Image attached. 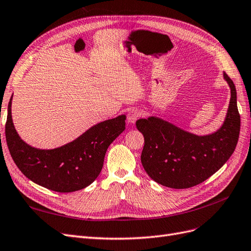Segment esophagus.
Instances as JSON below:
<instances>
[{"instance_id":"34e87169","label":"esophagus","mask_w":251,"mask_h":251,"mask_svg":"<svg viewBox=\"0 0 251 251\" xmlns=\"http://www.w3.org/2000/svg\"><path fill=\"white\" fill-rule=\"evenodd\" d=\"M140 111L137 110V109H132V110H130L128 112V115H127V121H128V123H130V124H134L135 123V121L139 119V117H140Z\"/></svg>"}]
</instances>
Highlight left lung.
Segmentation results:
<instances>
[{
  "mask_svg": "<svg viewBox=\"0 0 251 251\" xmlns=\"http://www.w3.org/2000/svg\"><path fill=\"white\" fill-rule=\"evenodd\" d=\"M230 88L227 112L219 129L197 135L161 118L150 116L136 121L145 145L141 161L150 178L172 189H188L206 180L229 159L240 134L237 91L223 73Z\"/></svg>",
  "mask_w": 251,
  "mask_h": 251,
  "instance_id": "left-lung-1",
  "label": "left lung"
}]
</instances>
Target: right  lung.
Instances as JSON below:
<instances>
[{
	"label": "right lung",
	"mask_w": 251,
	"mask_h": 251,
	"mask_svg": "<svg viewBox=\"0 0 251 251\" xmlns=\"http://www.w3.org/2000/svg\"><path fill=\"white\" fill-rule=\"evenodd\" d=\"M8 103L6 142L15 165L27 178L51 191L70 193L88 187L99 176L109 145L125 130L126 116L103 121L77 139L54 149H39L24 142L15 130Z\"/></svg>",
	"instance_id": "add662e5"
}]
</instances>
